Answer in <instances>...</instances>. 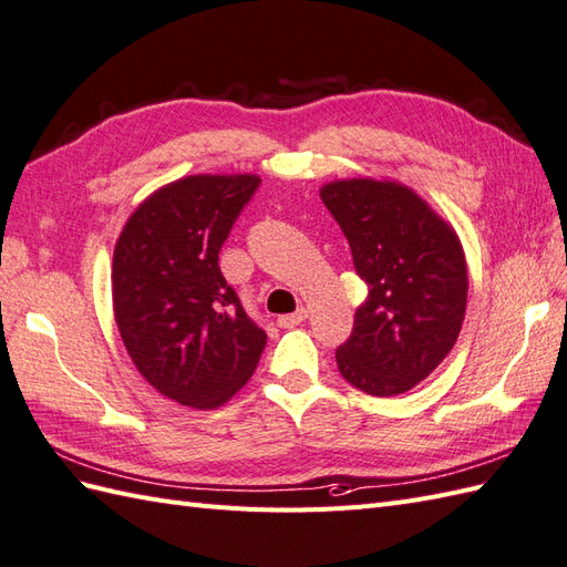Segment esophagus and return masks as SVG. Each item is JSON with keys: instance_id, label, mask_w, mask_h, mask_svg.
<instances>
[{"instance_id": "1", "label": "esophagus", "mask_w": 567, "mask_h": 567, "mask_svg": "<svg viewBox=\"0 0 567 567\" xmlns=\"http://www.w3.org/2000/svg\"><path fill=\"white\" fill-rule=\"evenodd\" d=\"M307 316H309V311L303 309V307H299L295 313H287V316H280V326L282 328H295V326H299V323H303L307 321Z\"/></svg>"}]
</instances>
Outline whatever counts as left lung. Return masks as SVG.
Listing matches in <instances>:
<instances>
[{
  "label": "left lung",
  "instance_id": "1",
  "mask_svg": "<svg viewBox=\"0 0 567 567\" xmlns=\"http://www.w3.org/2000/svg\"><path fill=\"white\" fill-rule=\"evenodd\" d=\"M321 198L369 285L352 336L336 352L338 369L369 395L408 393L453 350L467 311L457 231L393 179H336L321 186Z\"/></svg>",
  "mask_w": 567,
  "mask_h": 567
}]
</instances>
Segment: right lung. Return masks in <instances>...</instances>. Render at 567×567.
I'll list each match as a JSON object with an SVG mask.
<instances>
[{"label":"right lung","mask_w":567,"mask_h":567,"mask_svg":"<svg viewBox=\"0 0 567 567\" xmlns=\"http://www.w3.org/2000/svg\"><path fill=\"white\" fill-rule=\"evenodd\" d=\"M256 174H192L128 215L112 258L122 342L157 393L215 410L251 379L266 332L244 313L217 254L254 196Z\"/></svg>","instance_id":"add662e5"}]
</instances>
